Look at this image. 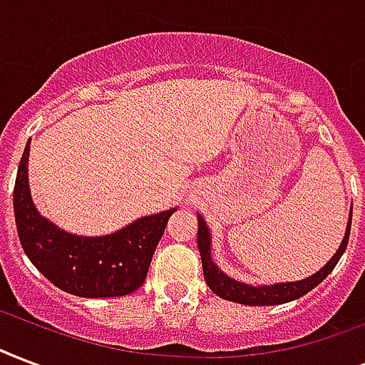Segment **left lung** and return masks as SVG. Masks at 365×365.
<instances>
[{
    "label": "left lung",
    "instance_id": "8db88e82",
    "mask_svg": "<svg viewBox=\"0 0 365 365\" xmlns=\"http://www.w3.org/2000/svg\"><path fill=\"white\" fill-rule=\"evenodd\" d=\"M199 218V232H197V245H199V252H201V262H202V274H205V282L210 287L212 293L218 297L232 302H239V304H249V306H269V304H283V302H291V300L300 299L302 294L308 291H312L316 285L324 282L325 277L333 272V268L337 266V262L343 257V252L346 250L349 245V235H350V224H352V208H350V218L346 224V232H344V239L337 252L333 255L329 262L325 264L324 268L316 272L306 279L300 282H291V283H274V285H247V283L235 282L230 275H226L218 266L214 264L212 257H210V232H208L207 222Z\"/></svg>",
    "mask_w": 365,
    "mask_h": 365
}]
</instances>
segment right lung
<instances>
[{
  "label": "right lung",
  "instance_id": "add662e5",
  "mask_svg": "<svg viewBox=\"0 0 365 365\" xmlns=\"http://www.w3.org/2000/svg\"><path fill=\"white\" fill-rule=\"evenodd\" d=\"M28 153L16 172L13 208L26 257L55 287L83 299L124 297L143 285L168 218L176 208L135 220L103 237H78L43 218L28 187Z\"/></svg>",
  "mask_w": 365,
  "mask_h": 365
}]
</instances>
